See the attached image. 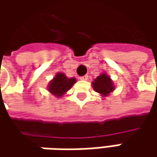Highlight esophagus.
<instances>
[{
  "mask_svg": "<svg viewBox=\"0 0 157 157\" xmlns=\"http://www.w3.org/2000/svg\"><path fill=\"white\" fill-rule=\"evenodd\" d=\"M79 79H81V80H87L88 76L87 75L82 76V77H80V78H79Z\"/></svg>",
  "mask_w": 157,
  "mask_h": 157,
  "instance_id": "34e87169",
  "label": "esophagus"
}]
</instances>
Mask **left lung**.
<instances>
[{
	"instance_id": "left-lung-1",
	"label": "left lung",
	"mask_w": 157,
	"mask_h": 157,
	"mask_svg": "<svg viewBox=\"0 0 157 157\" xmlns=\"http://www.w3.org/2000/svg\"><path fill=\"white\" fill-rule=\"evenodd\" d=\"M92 85L94 91L96 93H99L102 97L108 96L115 89V86L111 78L105 72H102L100 76L94 78Z\"/></svg>"
}]
</instances>
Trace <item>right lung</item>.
Instances as JSON below:
<instances>
[{
	"label": "right lung",
	"mask_w": 157,
	"mask_h": 157,
	"mask_svg": "<svg viewBox=\"0 0 157 157\" xmlns=\"http://www.w3.org/2000/svg\"><path fill=\"white\" fill-rule=\"evenodd\" d=\"M75 78H67L62 72H57L48 85V91L57 98H61L76 83Z\"/></svg>",
	"instance_id": "right-lung-1"
}]
</instances>
